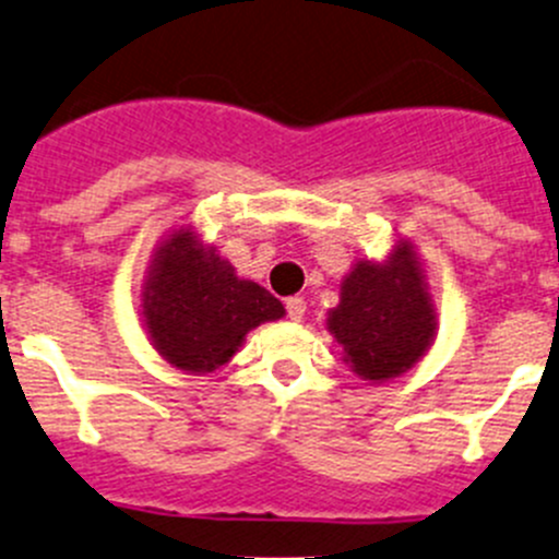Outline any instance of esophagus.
I'll return each instance as SVG.
<instances>
[{
  "label": "esophagus",
  "mask_w": 559,
  "mask_h": 559,
  "mask_svg": "<svg viewBox=\"0 0 559 559\" xmlns=\"http://www.w3.org/2000/svg\"><path fill=\"white\" fill-rule=\"evenodd\" d=\"M285 309H287V318H290V320H301L304 312H307V301H304L301 296H290L285 301Z\"/></svg>",
  "instance_id": "1"
}]
</instances>
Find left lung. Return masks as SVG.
<instances>
[{
    "label": "left lung",
    "mask_w": 559,
    "mask_h": 559,
    "mask_svg": "<svg viewBox=\"0 0 559 559\" xmlns=\"http://www.w3.org/2000/svg\"><path fill=\"white\" fill-rule=\"evenodd\" d=\"M329 329L361 378L389 380L411 369L435 334V309L411 247H400L383 266L356 263Z\"/></svg>",
    "instance_id": "obj_1"
}]
</instances>
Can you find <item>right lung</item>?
<instances>
[{"label": "right lung", "mask_w": 559, "mask_h": 559, "mask_svg": "<svg viewBox=\"0 0 559 559\" xmlns=\"http://www.w3.org/2000/svg\"><path fill=\"white\" fill-rule=\"evenodd\" d=\"M285 314L258 282L239 280L228 261L179 230L165 241L143 290V318L154 347L185 372L223 367L250 329Z\"/></svg>", "instance_id": "obj_1"}]
</instances>
